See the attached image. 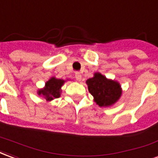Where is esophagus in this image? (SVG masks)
<instances>
[{
	"mask_svg": "<svg viewBox=\"0 0 158 158\" xmlns=\"http://www.w3.org/2000/svg\"><path fill=\"white\" fill-rule=\"evenodd\" d=\"M75 78L77 79V81H81V75L80 72H78V71H77L76 73H75Z\"/></svg>",
	"mask_w": 158,
	"mask_h": 158,
	"instance_id": "1",
	"label": "esophagus"
}]
</instances>
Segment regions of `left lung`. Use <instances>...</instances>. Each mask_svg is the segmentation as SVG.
Returning <instances> with one entry per match:
<instances>
[{
    "instance_id": "8db88e82",
    "label": "left lung",
    "mask_w": 158,
    "mask_h": 158,
    "mask_svg": "<svg viewBox=\"0 0 158 158\" xmlns=\"http://www.w3.org/2000/svg\"><path fill=\"white\" fill-rule=\"evenodd\" d=\"M88 91L99 106H109L116 103L122 94L118 82L108 80L101 74L95 73L94 77L87 81Z\"/></svg>"
}]
</instances>
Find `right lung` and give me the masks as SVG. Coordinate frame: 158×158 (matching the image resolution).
Listing matches in <instances>:
<instances>
[{"mask_svg":"<svg viewBox=\"0 0 158 158\" xmlns=\"http://www.w3.org/2000/svg\"><path fill=\"white\" fill-rule=\"evenodd\" d=\"M64 81L61 79H56L54 77L51 78L46 83V88L41 89L38 92L39 95L42 94L47 100H52L58 99L60 96V88L64 84Z\"/></svg>","mask_w":158,"mask_h":158,"instance_id":"obj_1","label":"right lung"}]
</instances>
